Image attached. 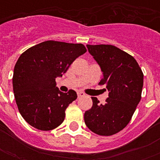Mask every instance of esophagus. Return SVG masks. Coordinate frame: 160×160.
<instances>
[{"mask_svg":"<svg viewBox=\"0 0 160 160\" xmlns=\"http://www.w3.org/2000/svg\"><path fill=\"white\" fill-rule=\"evenodd\" d=\"M77 95H78V98H81V97H85V94L82 91H79L77 93Z\"/></svg>","mask_w":160,"mask_h":160,"instance_id":"1","label":"esophagus"}]
</instances>
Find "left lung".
<instances>
[{
  "instance_id": "obj_1",
  "label": "left lung",
  "mask_w": 160,
  "mask_h": 160,
  "mask_svg": "<svg viewBox=\"0 0 160 160\" xmlns=\"http://www.w3.org/2000/svg\"><path fill=\"white\" fill-rule=\"evenodd\" d=\"M100 65L104 77L99 85L109 90L105 104L91 97L93 105L85 111L86 126L95 134L109 136L125 128L141 100L144 74L136 60L112 45H87Z\"/></svg>"
}]
</instances>
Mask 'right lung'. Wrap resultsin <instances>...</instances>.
Returning <instances> with one entry per match:
<instances>
[{"mask_svg": "<svg viewBox=\"0 0 160 160\" xmlns=\"http://www.w3.org/2000/svg\"><path fill=\"white\" fill-rule=\"evenodd\" d=\"M86 51L83 44L46 41L21 54L14 68L13 91L19 112L30 125L48 131L62 124L77 94L60 91L55 78Z\"/></svg>", "mask_w": 160, "mask_h": 160, "instance_id": "1", "label": "right lung"}]
</instances>
